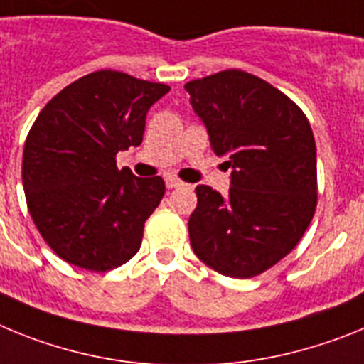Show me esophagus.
Masks as SVG:
<instances>
[{
    "label": "esophagus",
    "mask_w": 364,
    "mask_h": 364,
    "mask_svg": "<svg viewBox=\"0 0 364 364\" xmlns=\"http://www.w3.org/2000/svg\"><path fill=\"white\" fill-rule=\"evenodd\" d=\"M164 183H166V186H168V188H178V186L183 185L181 179L173 178V176H166V178H164Z\"/></svg>",
    "instance_id": "1"
}]
</instances>
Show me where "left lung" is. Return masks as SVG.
I'll return each mask as SVG.
<instances>
[{
	"instance_id": "left-lung-1",
	"label": "left lung",
	"mask_w": 364,
	"mask_h": 364,
	"mask_svg": "<svg viewBox=\"0 0 364 364\" xmlns=\"http://www.w3.org/2000/svg\"><path fill=\"white\" fill-rule=\"evenodd\" d=\"M210 146L227 159L223 198L196 186L188 220L196 257L232 278L273 267L304 236L317 207V148L304 112L269 82L240 69L186 82Z\"/></svg>"
}]
</instances>
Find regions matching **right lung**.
<instances>
[{
	"instance_id": "obj_1",
	"label": "right lung",
	"mask_w": 364,
	"mask_h": 364,
	"mask_svg": "<svg viewBox=\"0 0 364 364\" xmlns=\"http://www.w3.org/2000/svg\"><path fill=\"white\" fill-rule=\"evenodd\" d=\"M170 87L113 69L78 78L46 104L23 148L21 179L34 225L68 264L106 273L141 247L164 181L117 168L143 143L146 113Z\"/></svg>"
}]
</instances>
